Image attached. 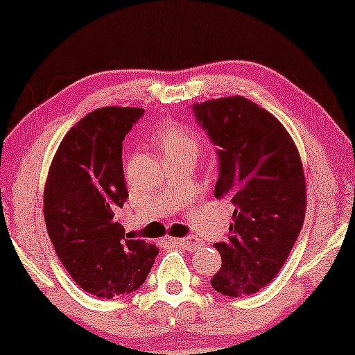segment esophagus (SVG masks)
<instances>
[{
	"instance_id": "obj_1",
	"label": "esophagus",
	"mask_w": 355,
	"mask_h": 355,
	"mask_svg": "<svg viewBox=\"0 0 355 355\" xmlns=\"http://www.w3.org/2000/svg\"><path fill=\"white\" fill-rule=\"evenodd\" d=\"M177 243H180L183 248H187V250H197V248L202 247L200 240L195 239V237H185V239H177L175 240Z\"/></svg>"
}]
</instances>
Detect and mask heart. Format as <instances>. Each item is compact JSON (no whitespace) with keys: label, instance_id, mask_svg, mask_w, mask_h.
Instances as JSON below:
<instances>
[{"label":"heart","instance_id":"1","mask_svg":"<svg viewBox=\"0 0 355 355\" xmlns=\"http://www.w3.org/2000/svg\"><path fill=\"white\" fill-rule=\"evenodd\" d=\"M157 141L165 158L190 157L197 158L203 148L200 135L185 123H165L158 130Z\"/></svg>","mask_w":355,"mask_h":355}]
</instances>
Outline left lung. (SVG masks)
I'll return each mask as SVG.
<instances>
[{
  "label": "left lung",
  "instance_id": "1",
  "mask_svg": "<svg viewBox=\"0 0 355 355\" xmlns=\"http://www.w3.org/2000/svg\"><path fill=\"white\" fill-rule=\"evenodd\" d=\"M193 112L218 146L215 198L235 207L227 240L214 245L222 267L210 284L222 295L255 294L279 274L304 225L299 150L272 113L240 95L195 103Z\"/></svg>",
  "mask_w": 355,
  "mask_h": 355
}]
</instances>
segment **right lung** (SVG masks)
<instances>
[{
  "label": "right lung",
  "instance_id": "obj_1",
  "mask_svg": "<svg viewBox=\"0 0 355 355\" xmlns=\"http://www.w3.org/2000/svg\"><path fill=\"white\" fill-rule=\"evenodd\" d=\"M144 108L105 107L68 130L53 157L43 215L56 255L71 279L103 299L135 292L158 247L130 240L116 214L128 198L121 141Z\"/></svg>",
  "mask_w": 355,
  "mask_h": 355
}]
</instances>
